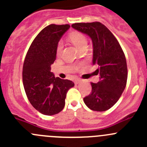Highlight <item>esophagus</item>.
I'll list each match as a JSON object with an SVG mask.
<instances>
[{
	"label": "esophagus",
	"instance_id": "obj_1",
	"mask_svg": "<svg viewBox=\"0 0 147 147\" xmlns=\"http://www.w3.org/2000/svg\"><path fill=\"white\" fill-rule=\"evenodd\" d=\"M81 82V80L80 79H77V80H75V83L76 84H79L80 82Z\"/></svg>",
	"mask_w": 147,
	"mask_h": 147
}]
</instances>
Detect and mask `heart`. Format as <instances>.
Here are the masks:
<instances>
[{
  "mask_svg": "<svg viewBox=\"0 0 147 147\" xmlns=\"http://www.w3.org/2000/svg\"><path fill=\"white\" fill-rule=\"evenodd\" d=\"M69 40L71 42L74 44L78 49L80 50H82V49L86 48L87 45V40L85 35L82 33V32H72V33L69 35ZM63 48V40H59L57 44V47H56V53L57 55H60L61 53L62 50Z\"/></svg>",
  "mask_w": 147,
  "mask_h": 147,
  "instance_id": "heart-1",
  "label": "heart"
}]
</instances>
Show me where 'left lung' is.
<instances>
[{"mask_svg":"<svg viewBox=\"0 0 147 147\" xmlns=\"http://www.w3.org/2000/svg\"><path fill=\"white\" fill-rule=\"evenodd\" d=\"M74 29L89 35L93 44L92 64L97 67L100 81L91 82L92 92L84 98L87 107L103 112L119 100L125 89L127 66L124 53L111 31L100 22L78 23Z\"/></svg>","mask_w":147,"mask_h":147,"instance_id":"left-lung-1","label":"left lung"}]
</instances>
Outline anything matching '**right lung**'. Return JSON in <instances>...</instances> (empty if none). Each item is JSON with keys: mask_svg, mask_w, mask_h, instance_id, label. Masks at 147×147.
Here are the masks:
<instances>
[{"mask_svg": "<svg viewBox=\"0 0 147 147\" xmlns=\"http://www.w3.org/2000/svg\"><path fill=\"white\" fill-rule=\"evenodd\" d=\"M69 25L51 24L39 32L29 47L23 67V83L28 100L45 115L63 109L68 90L75 84L55 78L51 65L56 59V47Z\"/></svg>", "mask_w": 147, "mask_h": 147, "instance_id": "right-lung-1", "label": "right lung"}]
</instances>
